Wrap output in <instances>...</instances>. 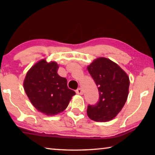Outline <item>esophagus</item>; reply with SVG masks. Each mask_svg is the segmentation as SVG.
Masks as SVG:
<instances>
[{"label": "esophagus", "mask_w": 155, "mask_h": 155, "mask_svg": "<svg viewBox=\"0 0 155 155\" xmlns=\"http://www.w3.org/2000/svg\"><path fill=\"white\" fill-rule=\"evenodd\" d=\"M76 93H77V94H80V95H82L83 94V90L82 89H81V87L78 88L77 90H76Z\"/></svg>", "instance_id": "esophagus-1"}]
</instances>
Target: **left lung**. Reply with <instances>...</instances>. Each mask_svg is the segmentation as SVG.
<instances>
[{
  "instance_id": "8db88e82",
  "label": "left lung",
  "mask_w": 155,
  "mask_h": 155,
  "mask_svg": "<svg viewBox=\"0 0 155 155\" xmlns=\"http://www.w3.org/2000/svg\"><path fill=\"white\" fill-rule=\"evenodd\" d=\"M87 70L99 93L98 101L87 106L88 117L96 122L111 120L127 101L129 78L118 65L104 57L94 61Z\"/></svg>"
}]
</instances>
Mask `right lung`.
I'll list each match as a JSON object with an SVG mask.
<instances>
[{
	"label": "right lung",
	"mask_w": 155,
	"mask_h": 155,
	"mask_svg": "<svg viewBox=\"0 0 155 155\" xmlns=\"http://www.w3.org/2000/svg\"><path fill=\"white\" fill-rule=\"evenodd\" d=\"M56 62L43 59L28 70L24 81L25 92L35 108L48 115L65 109L75 91L68 87L67 79L57 74Z\"/></svg>",
	"instance_id": "right-lung-1"
}]
</instances>
